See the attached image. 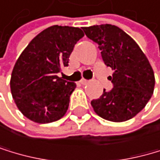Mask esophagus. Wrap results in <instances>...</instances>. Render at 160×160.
<instances>
[{
	"instance_id": "34e87169",
	"label": "esophagus",
	"mask_w": 160,
	"mask_h": 160,
	"mask_svg": "<svg viewBox=\"0 0 160 160\" xmlns=\"http://www.w3.org/2000/svg\"><path fill=\"white\" fill-rule=\"evenodd\" d=\"M79 82H81L82 84H87L88 82V79H84V78H82L81 81H79Z\"/></svg>"
}]
</instances>
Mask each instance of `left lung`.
Masks as SVG:
<instances>
[{"label":"left lung","instance_id":"1","mask_svg":"<svg viewBox=\"0 0 160 160\" xmlns=\"http://www.w3.org/2000/svg\"><path fill=\"white\" fill-rule=\"evenodd\" d=\"M98 45L104 64L112 69L109 91L91 100L95 113L112 122L127 121L143 109L154 88V73L146 55L133 38L112 24L82 27Z\"/></svg>","mask_w":160,"mask_h":160}]
</instances>
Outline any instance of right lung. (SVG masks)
Returning a JSON list of instances; mask_svg holds the SVG:
<instances>
[{
    "label": "right lung",
    "instance_id": "add662e5",
    "mask_svg": "<svg viewBox=\"0 0 160 160\" xmlns=\"http://www.w3.org/2000/svg\"><path fill=\"white\" fill-rule=\"evenodd\" d=\"M81 28L53 25L35 36L20 54L11 78V90L18 108L29 120L55 122L67 112L76 83L59 78L61 68L78 41Z\"/></svg>",
    "mask_w": 160,
    "mask_h": 160
}]
</instances>
